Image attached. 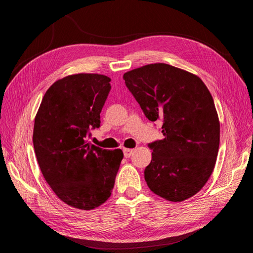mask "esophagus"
Segmentation results:
<instances>
[{
	"instance_id": "1",
	"label": "esophagus",
	"mask_w": 253,
	"mask_h": 253,
	"mask_svg": "<svg viewBox=\"0 0 253 253\" xmlns=\"http://www.w3.org/2000/svg\"><path fill=\"white\" fill-rule=\"evenodd\" d=\"M133 154V150L132 149H124V155L126 158L131 157V155Z\"/></svg>"
}]
</instances>
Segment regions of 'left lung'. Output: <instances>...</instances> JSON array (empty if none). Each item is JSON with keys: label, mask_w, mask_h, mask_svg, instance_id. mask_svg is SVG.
Returning a JSON list of instances; mask_svg holds the SVG:
<instances>
[{"label": "left lung", "mask_w": 253, "mask_h": 253, "mask_svg": "<svg viewBox=\"0 0 253 253\" xmlns=\"http://www.w3.org/2000/svg\"><path fill=\"white\" fill-rule=\"evenodd\" d=\"M124 79L145 117L164 122V139L149 144L148 187L170 202L192 197L211 176L219 147V120L209 89L196 75L166 63L135 68Z\"/></svg>", "instance_id": "obj_1"}]
</instances>
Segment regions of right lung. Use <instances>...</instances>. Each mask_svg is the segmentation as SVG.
Listing matches in <instances>:
<instances>
[{
    "label": "right lung",
    "instance_id": "obj_1",
    "mask_svg": "<svg viewBox=\"0 0 253 253\" xmlns=\"http://www.w3.org/2000/svg\"><path fill=\"white\" fill-rule=\"evenodd\" d=\"M111 79L99 74H76L46 90L35 118L34 148L40 170L61 201L91 210L108 201L124 153L87 142L100 126V113Z\"/></svg>",
    "mask_w": 253,
    "mask_h": 253
}]
</instances>
